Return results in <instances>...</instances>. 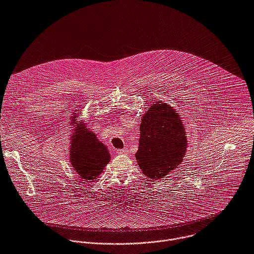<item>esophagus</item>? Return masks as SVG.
Instances as JSON below:
<instances>
[{
    "mask_svg": "<svg viewBox=\"0 0 254 254\" xmlns=\"http://www.w3.org/2000/svg\"><path fill=\"white\" fill-rule=\"evenodd\" d=\"M116 154L118 155H128V151L127 150H116Z\"/></svg>",
    "mask_w": 254,
    "mask_h": 254,
    "instance_id": "obj_1",
    "label": "esophagus"
}]
</instances>
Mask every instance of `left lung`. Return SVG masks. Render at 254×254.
<instances>
[{
  "label": "left lung",
  "instance_id": "left-lung-1",
  "mask_svg": "<svg viewBox=\"0 0 254 254\" xmlns=\"http://www.w3.org/2000/svg\"><path fill=\"white\" fill-rule=\"evenodd\" d=\"M140 133L136 160L151 181L164 178L181 164L187 148L185 129L170 105L154 102L142 118Z\"/></svg>",
  "mask_w": 254,
  "mask_h": 254
}]
</instances>
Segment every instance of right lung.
<instances>
[{
  "instance_id": "obj_1",
  "label": "right lung",
  "mask_w": 254,
  "mask_h": 254,
  "mask_svg": "<svg viewBox=\"0 0 254 254\" xmlns=\"http://www.w3.org/2000/svg\"><path fill=\"white\" fill-rule=\"evenodd\" d=\"M74 116L72 121H76ZM78 121H76L77 123ZM75 122H72V125ZM70 161L81 178L92 180L97 178L102 169L110 161L109 152L94 133L88 131L85 126H78L72 135Z\"/></svg>"
}]
</instances>
